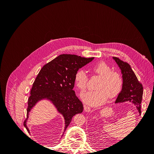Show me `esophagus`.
I'll return each instance as SVG.
<instances>
[{"label": "esophagus", "mask_w": 154, "mask_h": 154, "mask_svg": "<svg viewBox=\"0 0 154 154\" xmlns=\"http://www.w3.org/2000/svg\"><path fill=\"white\" fill-rule=\"evenodd\" d=\"M83 107H84V110H85V112H89V111L91 110L90 106H87V105H84V106H83Z\"/></svg>", "instance_id": "1"}]
</instances>
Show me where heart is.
I'll return each instance as SVG.
<instances>
[{"instance_id":"heart-1","label":"heart","mask_w":154,"mask_h":154,"mask_svg":"<svg viewBox=\"0 0 154 154\" xmlns=\"http://www.w3.org/2000/svg\"><path fill=\"white\" fill-rule=\"evenodd\" d=\"M92 71L100 77L94 91H88L82 95V98L85 103L92 106L103 104L107 98L112 99L117 96L122 91L123 79L120 72L112 71V69L104 62H101L92 67ZM88 76L84 69H80L74 76L77 87L82 92L87 88Z\"/></svg>"}]
</instances>
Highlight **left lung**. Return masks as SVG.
I'll use <instances>...</instances> for the list:
<instances>
[{
  "label": "left lung",
  "instance_id": "left-lung-1",
  "mask_svg": "<svg viewBox=\"0 0 154 154\" xmlns=\"http://www.w3.org/2000/svg\"><path fill=\"white\" fill-rule=\"evenodd\" d=\"M122 71L123 79L122 90L119 94L116 103L130 102L136 106L139 113L141 114V103L143 98V87L130 65L117 57H113Z\"/></svg>",
  "mask_w": 154,
  "mask_h": 154
}]
</instances>
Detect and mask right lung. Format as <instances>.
<instances>
[{"mask_svg":"<svg viewBox=\"0 0 154 154\" xmlns=\"http://www.w3.org/2000/svg\"><path fill=\"white\" fill-rule=\"evenodd\" d=\"M94 58H86L75 54H63L46 63L41 69L31 90L27 109L26 125L29 112L37 102L41 100H50L65 119L66 130L72 118L82 113L83 106L73 91L74 76L79 69L91 62Z\"/></svg>","mask_w":154,"mask_h":154,"instance_id":"add662e5","label":"right lung"}]
</instances>
